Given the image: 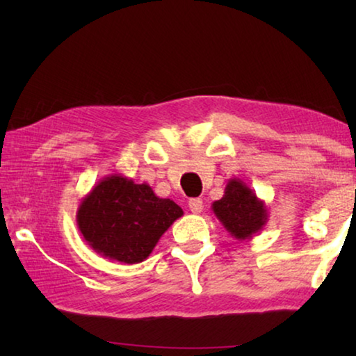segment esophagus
I'll list each match as a JSON object with an SVG mask.
<instances>
[{"label":"esophagus","mask_w":356,"mask_h":356,"mask_svg":"<svg viewBox=\"0 0 356 356\" xmlns=\"http://www.w3.org/2000/svg\"><path fill=\"white\" fill-rule=\"evenodd\" d=\"M188 207L193 213H201L202 212V200H200V197H193V200L188 201Z\"/></svg>","instance_id":"34e87169"}]
</instances>
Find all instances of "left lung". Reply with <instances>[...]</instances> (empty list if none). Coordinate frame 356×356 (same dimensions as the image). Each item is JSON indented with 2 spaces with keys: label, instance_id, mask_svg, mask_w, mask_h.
I'll return each mask as SVG.
<instances>
[{
  "label": "left lung",
  "instance_id": "1",
  "mask_svg": "<svg viewBox=\"0 0 356 356\" xmlns=\"http://www.w3.org/2000/svg\"><path fill=\"white\" fill-rule=\"evenodd\" d=\"M216 218L234 238L250 240L262 231L268 221L265 202L240 179H229L221 200L212 204Z\"/></svg>",
  "mask_w": 356,
  "mask_h": 356
}]
</instances>
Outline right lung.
Here are the masks:
<instances>
[{
	"instance_id": "add662e5",
	"label": "right lung",
	"mask_w": 356,
	"mask_h": 356,
	"mask_svg": "<svg viewBox=\"0 0 356 356\" xmlns=\"http://www.w3.org/2000/svg\"><path fill=\"white\" fill-rule=\"evenodd\" d=\"M182 215L176 202L159 197L147 184L111 174L83 197L76 225L97 254L120 264H140Z\"/></svg>"
}]
</instances>
